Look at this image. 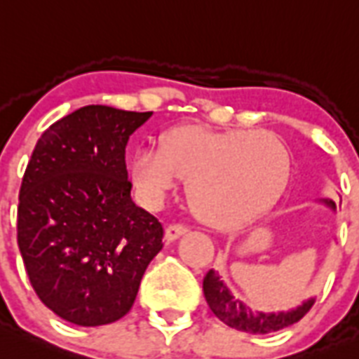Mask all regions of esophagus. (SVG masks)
I'll use <instances>...</instances> for the list:
<instances>
[{
	"instance_id": "1",
	"label": "esophagus",
	"mask_w": 359,
	"mask_h": 359,
	"mask_svg": "<svg viewBox=\"0 0 359 359\" xmlns=\"http://www.w3.org/2000/svg\"><path fill=\"white\" fill-rule=\"evenodd\" d=\"M189 232L187 226H183V224H170L168 229H166L165 232V238L168 241H176L177 238H182V236H185Z\"/></svg>"
}]
</instances>
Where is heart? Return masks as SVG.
Masks as SVG:
<instances>
[{
  "mask_svg": "<svg viewBox=\"0 0 359 359\" xmlns=\"http://www.w3.org/2000/svg\"><path fill=\"white\" fill-rule=\"evenodd\" d=\"M129 170L146 204L163 202L182 176L194 217L210 226L234 229L275 204L285 189L290 155L268 130L182 125L163 136L161 149H138Z\"/></svg>",
  "mask_w": 359,
  "mask_h": 359,
  "instance_id": "obj_1",
  "label": "heart"
}]
</instances>
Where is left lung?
<instances>
[{"label":"left lung","mask_w":359,"mask_h":359,"mask_svg":"<svg viewBox=\"0 0 359 359\" xmlns=\"http://www.w3.org/2000/svg\"><path fill=\"white\" fill-rule=\"evenodd\" d=\"M320 202L335 211V202H332V200H320ZM202 288H204L205 302L219 320L224 322L226 326L234 327V330H240V332L260 333V335L279 332L283 327L292 326L298 320H302L315 304V298H309L290 311H279V313L252 311L243 302L234 298V294L230 292V288L221 280L215 269H210L205 273Z\"/></svg>","instance_id":"obj_1"}]
</instances>
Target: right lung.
Returning a JSON list of instances; mask_svg holds the SVG:
<instances>
[{
	"mask_svg": "<svg viewBox=\"0 0 359 359\" xmlns=\"http://www.w3.org/2000/svg\"><path fill=\"white\" fill-rule=\"evenodd\" d=\"M154 112L79 108L44 130L22 180L18 247L39 299L76 326L119 320L163 249V224L130 198L125 148Z\"/></svg>",
	"mask_w": 359,
	"mask_h": 359,
	"instance_id": "add662e5",
	"label": "right lung"
}]
</instances>
